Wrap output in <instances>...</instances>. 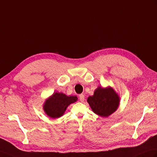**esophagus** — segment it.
Segmentation results:
<instances>
[{"mask_svg":"<svg viewBox=\"0 0 157 157\" xmlns=\"http://www.w3.org/2000/svg\"><path fill=\"white\" fill-rule=\"evenodd\" d=\"M79 100L82 101V102H83V101H84V100H85V96L83 94H80V95L79 96Z\"/></svg>","mask_w":157,"mask_h":157,"instance_id":"esophagus-1","label":"esophagus"}]
</instances>
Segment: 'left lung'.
Instances as JSON below:
<instances>
[{
  "label": "left lung",
  "mask_w": 157,
  "mask_h": 157,
  "mask_svg": "<svg viewBox=\"0 0 157 157\" xmlns=\"http://www.w3.org/2000/svg\"><path fill=\"white\" fill-rule=\"evenodd\" d=\"M120 100L119 95L111 86H99L94 91L93 96L87 98V101L95 114L107 118L117 110Z\"/></svg>",
  "instance_id": "8db88e82"
}]
</instances>
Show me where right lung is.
Wrapping results in <instances>:
<instances>
[{
	"mask_svg": "<svg viewBox=\"0 0 157 157\" xmlns=\"http://www.w3.org/2000/svg\"><path fill=\"white\" fill-rule=\"evenodd\" d=\"M77 100L76 96H67L62 92H54L45 100L43 109L49 118H58L64 114L69 105Z\"/></svg>",
	"mask_w": 157,
	"mask_h": 157,
	"instance_id": "obj_1",
	"label": "right lung"
}]
</instances>
